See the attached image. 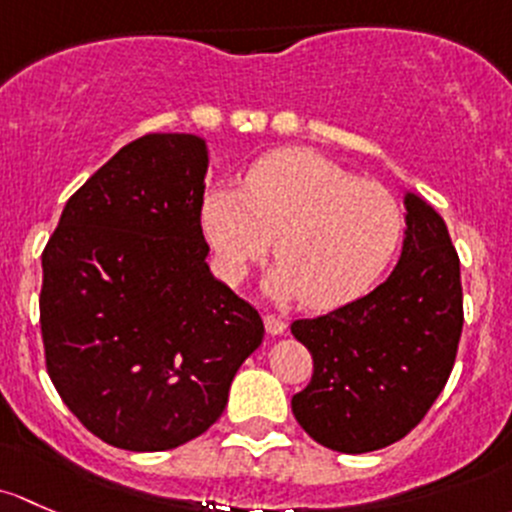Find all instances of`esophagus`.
I'll use <instances>...</instances> for the list:
<instances>
[{
	"mask_svg": "<svg viewBox=\"0 0 512 512\" xmlns=\"http://www.w3.org/2000/svg\"><path fill=\"white\" fill-rule=\"evenodd\" d=\"M263 325H266L268 335H283V333H286V320L278 318V315L266 313V315H263Z\"/></svg>",
	"mask_w": 512,
	"mask_h": 512,
	"instance_id": "34e87169",
	"label": "esophagus"
}]
</instances>
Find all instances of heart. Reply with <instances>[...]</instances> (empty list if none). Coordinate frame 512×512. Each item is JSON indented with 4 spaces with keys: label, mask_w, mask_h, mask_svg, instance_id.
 <instances>
[{
    "label": "heart",
    "mask_w": 512,
    "mask_h": 512,
    "mask_svg": "<svg viewBox=\"0 0 512 512\" xmlns=\"http://www.w3.org/2000/svg\"><path fill=\"white\" fill-rule=\"evenodd\" d=\"M199 219L226 283H239L276 246L281 258L263 291L278 300L303 298L315 310L370 291L404 231L402 207L387 187L303 147L261 157L246 172L244 192L214 184Z\"/></svg>",
    "instance_id": "heart-1"
}]
</instances>
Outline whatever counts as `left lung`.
<instances>
[{"mask_svg":"<svg viewBox=\"0 0 512 512\" xmlns=\"http://www.w3.org/2000/svg\"><path fill=\"white\" fill-rule=\"evenodd\" d=\"M404 244L372 293L291 333L313 355V379L291 407L305 434L340 453L404 439L449 379L463 328L461 266L441 214L404 192Z\"/></svg>","mask_w":512,"mask_h":512,"instance_id":"obj_1","label":"left lung"}]
</instances>
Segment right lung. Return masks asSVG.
I'll return each instance as SVG.
<instances>
[{
    "label": "right lung",
    "mask_w": 512,
    "mask_h": 512,
    "mask_svg": "<svg viewBox=\"0 0 512 512\" xmlns=\"http://www.w3.org/2000/svg\"><path fill=\"white\" fill-rule=\"evenodd\" d=\"M207 140L145 135L63 207L41 256L46 370L105 444L170 451L219 419L261 345L256 308L209 271Z\"/></svg>",
    "instance_id": "right-lung-1"
}]
</instances>
